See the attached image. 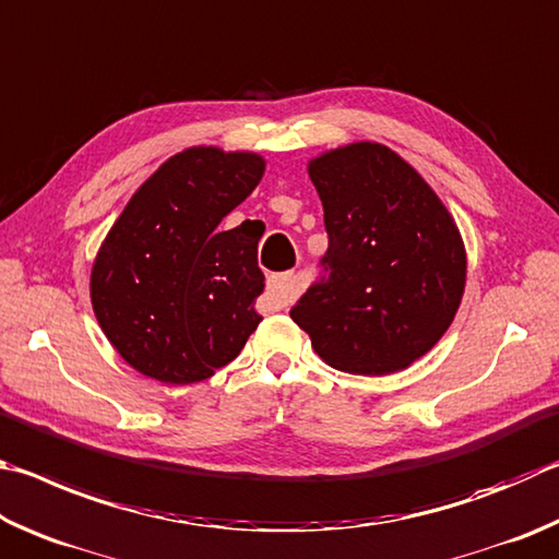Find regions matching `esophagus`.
Masks as SVG:
<instances>
[{"instance_id":"esophagus-1","label":"esophagus","mask_w":559,"mask_h":559,"mask_svg":"<svg viewBox=\"0 0 559 559\" xmlns=\"http://www.w3.org/2000/svg\"><path fill=\"white\" fill-rule=\"evenodd\" d=\"M299 289L301 285L295 272L272 274L267 280V295L272 297L274 305H289V301L299 295Z\"/></svg>"}]
</instances>
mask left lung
Instances as JSON below:
<instances>
[{
    "label": "left lung",
    "instance_id": "left-lung-1",
    "mask_svg": "<svg viewBox=\"0 0 559 559\" xmlns=\"http://www.w3.org/2000/svg\"><path fill=\"white\" fill-rule=\"evenodd\" d=\"M309 176L324 203L329 250L289 317L331 368L403 370L444 336L462 301L466 252L456 223L383 144L321 154Z\"/></svg>",
    "mask_w": 559,
    "mask_h": 559
}]
</instances>
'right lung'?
Segmentation results:
<instances>
[{
    "label": "right lung",
    "mask_w": 559,
    "mask_h": 559,
    "mask_svg": "<svg viewBox=\"0 0 559 559\" xmlns=\"http://www.w3.org/2000/svg\"><path fill=\"white\" fill-rule=\"evenodd\" d=\"M262 156L193 146L164 162L124 205L97 252V324L127 364L169 385L211 378L262 317L258 221H221L260 183Z\"/></svg>",
    "instance_id": "add662e5"
}]
</instances>
